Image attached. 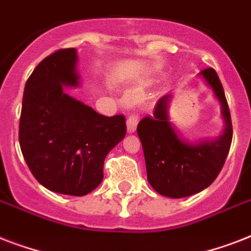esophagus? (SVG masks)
<instances>
[{"label": "esophagus", "instance_id": "34e87169", "mask_svg": "<svg viewBox=\"0 0 251 251\" xmlns=\"http://www.w3.org/2000/svg\"><path fill=\"white\" fill-rule=\"evenodd\" d=\"M137 125H138V116H137V114H131V116L127 118V121H126L127 133H129V134L134 133V131L137 130Z\"/></svg>", "mask_w": 251, "mask_h": 251}]
</instances>
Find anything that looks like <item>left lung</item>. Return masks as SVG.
I'll use <instances>...</instances> for the list:
<instances>
[{
  "mask_svg": "<svg viewBox=\"0 0 251 251\" xmlns=\"http://www.w3.org/2000/svg\"><path fill=\"white\" fill-rule=\"evenodd\" d=\"M199 76L220 105L224 127L219 137L193 141L182 137L169 117L172 94L159 99L152 116L138 124L147 179L153 190L168 198L190 197L210 186L222 171L232 143L233 129L222 82L211 68Z\"/></svg>",
  "mask_w": 251,
  "mask_h": 251,
  "instance_id": "8db88e82",
  "label": "left lung"
}]
</instances>
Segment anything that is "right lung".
<instances>
[{"label":"right lung","mask_w":251,"mask_h":251,"mask_svg":"<svg viewBox=\"0 0 251 251\" xmlns=\"http://www.w3.org/2000/svg\"><path fill=\"white\" fill-rule=\"evenodd\" d=\"M75 48L57 50L27 80L19 145L33 177L48 190L83 197L101 183L104 160L126 135L125 117H106L65 87H79Z\"/></svg>","instance_id":"right-lung-1"}]
</instances>
